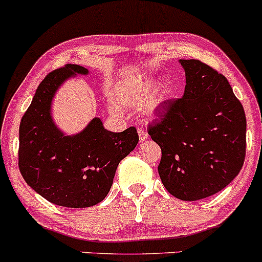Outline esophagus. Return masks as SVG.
<instances>
[{"mask_svg":"<svg viewBox=\"0 0 262 262\" xmlns=\"http://www.w3.org/2000/svg\"><path fill=\"white\" fill-rule=\"evenodd\" d=\"M139 136H140V141L141 142H143V141L147 140V137H148V135H147V132L143 130V128H139Z\"/></svg>","mask_w":262,"mask_h":262,"instance_id":"obj_1","label":"esophagus"}]
</instances>
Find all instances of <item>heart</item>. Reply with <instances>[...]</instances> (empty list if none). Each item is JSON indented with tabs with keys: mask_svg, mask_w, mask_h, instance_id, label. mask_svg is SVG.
I'll use <instances>...</instances> for the list:
<instances>
[{
	"mask_svg": "<svg viewBox=\"0 0 262 262\" xmlns=\"http://www.w3.org/2000/svg\"><path fill=\"white\" fill-rule=\"evenodd\" d=\"M156 86L157 80L154 76H134L117 85L115 98L120 104L130 108L141 107L146 104V114L156 115L172 95L173 85L166 81L161 85L158 92L154 94Z\"/></svg>",
	"mask_w": 262,
	"mask_h": 262,
	"instance_id": "b5f03b06",
	"label": "heart"
}]
</instances>
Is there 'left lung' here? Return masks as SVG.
<instances>
[{
	"instance_id": "8db88e82",
	"label": "left lung",
	"mask_w": 262,
	"mask_h": 262,
	"mask_svg": "<svg viewBox=\"0 0 262 262\" xmlns=\"http://www.w3.org/2000/svg\"><path fill=\"white\" fill-rule=\"evenodd\" d=\"M183 98L167 100L148 135L162 151L158 173L181 201L207 198L239 174L246 152V117L224 75L196 59H179Z\"/></svg>"
}]
</instances>
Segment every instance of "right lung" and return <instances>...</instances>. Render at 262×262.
Here are the masks:
<instances>
[{
    "label": "right lung",
    "mask_w": 262,
    "mask_h": 262,
    "mask_svg": "<svg viewBox=\"0 0 262 262\" xmlns=\"http://www.w3.org/2000/svg\"><path fill=\"white\" fill-rule=\"evenodd\" d=\"M86 68L67 64L49 73L37 88L20 120L18 166L32 189L53 204L88 208L104 201L119 163L139 143L135 127L107 131L99 117L76 135H66L52 117L60 85Z\"/></svg>",
    "instance_id": "obj_1"
}]
</instances>
